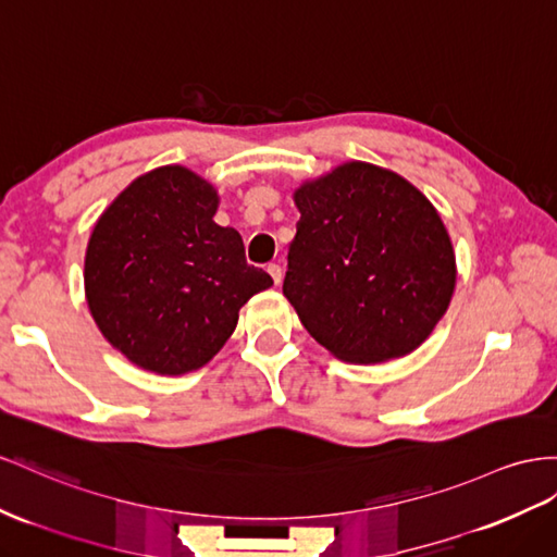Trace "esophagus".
<instances>
[{"mask_svg": "<svg viewBox=\"0 0 557 557\" xmlns=\"http://www.w3.org/2000/svg\"><path fill=\"white\" fill-rule=\"evenodd\" d=\"M267 272H269V276L274 278V283H276V285H281V281H283V269H281L278 264H269V267H267Z\"/></svg>", "mask_w": 557, "mask_h": 557, "instance_id": "34e87169", "label": "esophagus"}]
</instances>
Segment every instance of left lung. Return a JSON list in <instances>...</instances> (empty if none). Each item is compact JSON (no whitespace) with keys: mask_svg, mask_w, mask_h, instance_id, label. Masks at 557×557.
Returning a JSON list of instances; mask_svg holds the SVG:
<instances>
[{"mask_svg":"<svg viewBox=\"0 0 557 557\" xmlns=\"http://www.w3.org/2000/svg\"><path fill=\"white\" fill-rule=\"evenodd\" d=\"M295 206L283 295L307 333L347 363L414 351L457 281L438 210L408 180L366 161L309 180Z\"/></svg>","mask_w":557,"mask_h":557,"instance_id":"8db88e82","label":"left lung"}]
</instances>
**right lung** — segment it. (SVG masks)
<instances>
[{
    "label": "right lung",
    "instance_id": "right-lung-1",
    "mask_svg": "<svg viewBox=\"0 0 557 557\" xmlns=\"http://www.w3.org/2000/svg\"><path fill=\"white\" fill-rule=\"evenodd\" d=\"M218 189L185 166L149 171L98 218L84 260L86 302L102 337L157 374L203 368L238 309L274 285L220 227Z\"/></svg>",
    "mask_w": 557,
    "mask_h": 557
}]
</instances>
